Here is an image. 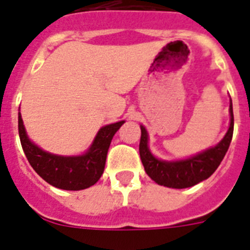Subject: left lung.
I'll list each match as a JSON object with an SVG mask.
<instances>
[{"instance_id":"obj_1","label":"left lung","mask_w":250,"mask_h":250,"mask_svg":"<svg viewBox=\"0 0 250 250\" xmlns=\"http://www.w3.org/2000/svg\"><path fill=\"white\" fill-rule=\"evenodd\" d=\"M234 131V116L233 105L230 101V125L225 137L219 145L210 149H206L203 153L194 157L184 160V161L166 162L160 161L152 156L147 147L148 136L143 125H141V141H140V156L145 171L149 177L158 185L167 186L172 188H185L196 185L204 181L215 172L220 162L223 161L227 153L229 145L233 138Z\"/></svg>"}]
</instances>
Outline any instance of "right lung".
Instances as JSON below:
<instances>
[{
  "instance_id": "right-lung-1",
  "label": "right lung",
  "mask_w": 250,
  "mask_h": 250,
  "mask_svg": "<svg viewBox=\"0 0 250 250\" xmlns=\"http://www.w3.org/2000/svg\"><path fill=\"white\" fill-rule=\"evenodd\" d=\"M123 123L125 121L102 128L85 155L75 157L51 155L35 146L27 138L21 114H19V134L26 157L39 176L55 188L75 191L90 188L101 179L110 141Z\"/></svg>"
}]
</instances>
